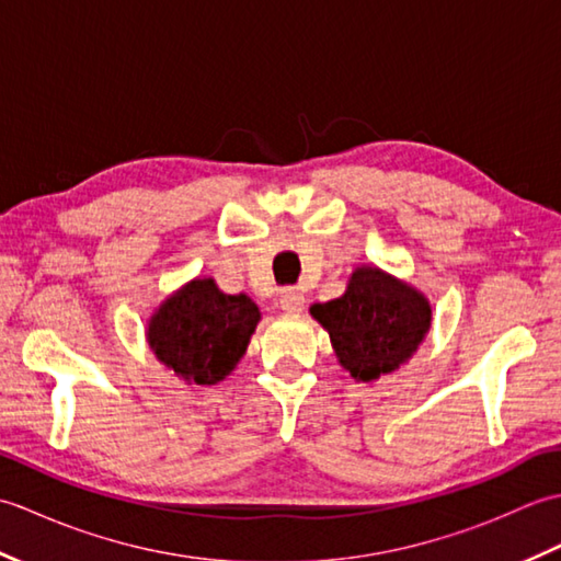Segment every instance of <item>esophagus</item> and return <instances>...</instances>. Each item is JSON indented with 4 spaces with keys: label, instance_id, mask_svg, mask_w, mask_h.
Instances as JSON below:
<instances>
[{
    "label": "esophagus",
    "instance_id": "34e87169",
    "mask_svg": "<svg viewBox=\"0 0 561 561\" xmlns=\"http://www.w3.org/2000/svg\"><path fill=\"white\" fill-rule=\"evenodd\" d=\"M304 304H306V299L299 289H282L279 308L284 313H301Z\"/></svg>",
    "mask_w": 561,
    "mask_h": 561
}]
</instances>
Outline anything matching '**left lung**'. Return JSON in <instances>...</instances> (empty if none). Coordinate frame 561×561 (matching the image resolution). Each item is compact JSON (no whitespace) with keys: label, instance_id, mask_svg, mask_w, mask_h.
<instances>
[{"label":"left lung","instance_id":"obj_1","mask_svg":"<svg viewBox=\"0 0 561 561\" xmlns=\"http://www.w3.org/2000/svg\"><path fill=\"white\" fill-rule=\"evenodd\" d=\"M311 316L328 330L337 362L364 383L400 368L432 328L422 291L368 265L352 272L340 299L313 304Z\"/></svg>","mask_w":561,"mask_h":561}]
</instances>
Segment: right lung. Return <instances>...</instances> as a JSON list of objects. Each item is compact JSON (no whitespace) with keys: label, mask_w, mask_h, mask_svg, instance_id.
I'll return each instance as SVG.
<instances>
[{"label":"right lung","mask_w":561,"mask_h":561,"mask_svg":"<svg viewBox=\"0 0 561 561\" xmlns=\"http://www.w3.org/2000/svg\"><path fill=\"white\" fill-rule=\"evenodd\" d=\"M260 320L245 294H224L214 279H193L151 316L147 340L157 359L187 383L214 386L248 350Z\"/></svg>","instance_id":"right-lung-1"}]
</instances>
